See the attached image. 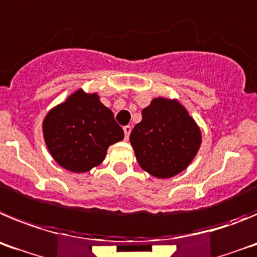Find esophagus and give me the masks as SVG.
Masks as SVG:
<instances>
[{
    "label": "esophagus",
    "instance_id": "obj_1",
    "mask_svg": "<svg viewBox=\"0 0 257 257\" xmlns=\"http://www.w3.org/2000/svg\"><path fill=\"white\" fill-rule=\"evenodd\" d=\"M123 129H124V140L128 141L129 134H131V132H132V126L131 125H125Z\"/></svg>",
    "mask_w": 257,
    "mask_h": 257
}]
</instances>
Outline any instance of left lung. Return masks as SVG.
Returning a JSON list of instances; mask_svg holds the SVG:
<instances>
[{
  "instance_id": "obj_1",
  "label": "left lung",
  "mask_w": 257,
  "mask_h": 257,
  "mask_svg": "<svg viewBox=\"0 0 257 257\" xmlns=\"http://www.w3.org/2000/svg\"><path fill=\"white\" fill-rule=\"evenodd\" d=\"M138 164L156 178L183 172L201 145V132L175 101L155 98L142 110V120L129 137Z\"/></svg>"
}]
</instances>
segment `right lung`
<instances>
[{
  "mask_svg": "<svg viewBox=\"0 0 257 257\" xmlns=\"http://www.w3.org/2000/svg\"><path fill=\"white\" fill-rule=\"evenodd\" d=\"M43 136L59 165L84 173L102 163L108 146L123 140L124 131L96 93L78 91L48 112Z\"/></svg>",
  "mask_w": 257,
  "mask_h": 257,
  "instance_id": "1",
  "label": "right lung"
}]
</instances>
